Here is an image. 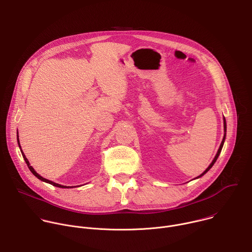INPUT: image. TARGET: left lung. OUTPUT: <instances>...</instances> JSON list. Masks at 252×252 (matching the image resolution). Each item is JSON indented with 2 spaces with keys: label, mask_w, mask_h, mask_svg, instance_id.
<instances>
[{
  "label": "left lung",
  "mask_w": 252,
  "mask_h": 252,
  "mask_svg": "<svg viewBox=\"0 0 252 252\" xmlns=\"http://www.w3.org/2000/svg\"><path fill=\"white\" fill-rule=\"evenodd\" d=\"M223 127H224V132L226 131V123H225V119L223 118ZM224 140H225V133H224V136H223V139H222V142H221V144H220V149H219V151H218V153H217V155H216V157H215V159H214V161L211 163V165L208 167V169L200 175V176H198L197 178H199V177H202V176H204L213 166H214V164L216 163V161L218 160V158H219V156H220V152H221V149H222V146H223V143H224Z\"/></svg>",
  "instance_id": "1"
}]
</instances>
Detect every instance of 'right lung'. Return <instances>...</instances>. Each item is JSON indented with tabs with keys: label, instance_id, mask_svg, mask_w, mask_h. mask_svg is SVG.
<instances>
[{
	"label": "right lung",
	"instance_id": "obj_1",
	"mask_svg": "<svg viewBox=\"0 0 252 252\" xmlns=\"http://www.w3.org/2000/svg\"><path fill=\"white\" fill-rule=\"evenodd\" d=\"M18 143H19V146H20V142H19V136H18ZM20 148H21V146H20ZM21 152H22V155H23V157H24V159H25V161H26V163H27V165H28V167H29V169H30V171L37 178V179H39L40 181H42V182H45V183H48V184H50V185H53V186H55V187H58V188H72V187H66V186H62V185H59V184H57V183H54V182H52V181H49V180H46V179H44V178H42L41 176H39L34 170H33V168L30 165V163H29V161H28V159L26 158V156H25V154H24V152L23 151L21 150Z\"/></svg>",
	"mask_w": 252,
	"mask_h": 252
}]
</instances>
